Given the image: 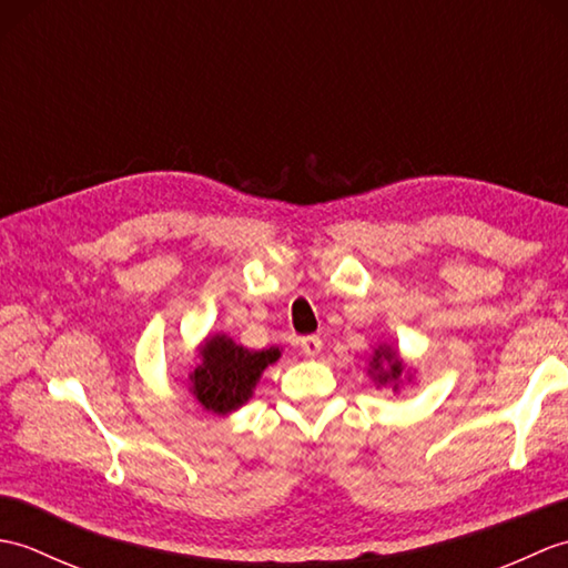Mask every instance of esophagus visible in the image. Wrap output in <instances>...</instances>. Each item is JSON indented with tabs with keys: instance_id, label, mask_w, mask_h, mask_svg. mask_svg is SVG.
Returning a JSON list of instances; mask_svg holds the SVG:
<instances>
[{
	"instance_id": "34e87169",
	"label": "esophagus",
	"mask_w": 568,
	"mask_h": 568,
	"mask_svg": "<svg viewBox=\"0 0 568 568\" xmlns=\"http://www.w3.org/2000/svg\"><path fill=\"white\" fill-rule=\"evenodd\" d=\"M300 352H303L307 358H315L322 354V339L320 336H305L303 342H300Z\"/></svg>"
}]
</instances>
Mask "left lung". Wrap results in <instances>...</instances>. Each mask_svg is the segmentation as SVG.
I'll list each match as a JSON object with an SVG mask.
<instances>
[{
    "label": "left lung",
    "mask_w": 568,
    "mask_h": 568,
    "mask_svg": "<svg viewBox=\"0 0 568 568\" xmlns=\"http://www.w3.org/2000/svg\"><path fill=\"white\" fill-rule=\"evenodd\" d=\"M371 373H373V378L378 381V385L393 383V390H397V385L403 383L400 378L405 376V364L390 346H378L376 354H373V361H371Z\"/></svg>",
    "instance_id": "obj_1"
}]
</instances>
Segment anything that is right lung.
<instances>
[{
	"instance_id": "obj_1",
	"label": "right lung",
	"mask_w": 568,
	"mask_h": 568,
	"mask_svg": "<svg viewBox=\"0 0 568 568\" xmlns=\"http://www.w3.org/2000/svg\"><path fill=\"white\" fill-rule=\"evenodd\" d=\"M200 364L190 373V390L197 403L214 415H229L253 395L261 373L281 358V348L271 346L263 352L216 334L200 346Z\"/></svg>"
}]
</instances>
